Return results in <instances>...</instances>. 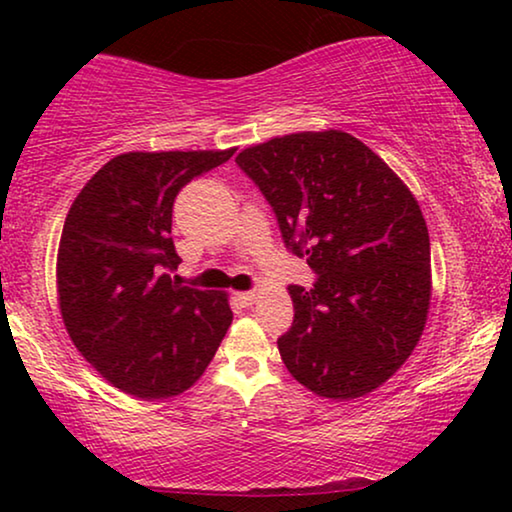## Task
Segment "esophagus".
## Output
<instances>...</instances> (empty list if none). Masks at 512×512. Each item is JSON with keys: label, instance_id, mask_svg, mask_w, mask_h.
<instances>
[{"label": "esophagus", "instance_id": "obj_1", "mask_svg": "<svg viewBox=\"0 0 512 512\" xmlns=\"http://www.w3.org/2000/svg\"><path fill=\"white\" fill-rule=\"evenodd\" d=\"M237 298H240L244 305H254L258 300V293L256 291H242V293H237Z\"/></svg>", "mask_w": 512, "mask_h": 512}]
</instances>
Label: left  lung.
Wrapping results in <instances>:
<instances>
[{"label":"left lung","instance_id":"8db88e82","mask_svg":"<svg viewBox=\"0 0 512 512\" xmlns=\"http://www.w3.org/2000/svg\"><path fill=\"white\" fill-rule=\"evenodd\" d=\"M275 209L286 247L317 272L289 286L293 326L277 340L312 394L352 401L415 352L431 307V244L403 179L342 130L291 132L237 153Z\"/></svg>","mask_w":512,"mask_h":512}]
</instances>
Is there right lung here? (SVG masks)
<instances>
[{"instance_id": "1", "label": "right lung", "mask_w": 512, "mask_h": 512, "mask_svg": "<svg viewBox=\"0 0 512 512\" xmlns=\"http://www.w3.org/2000/svg\"><path fill=\"white\" fill-rule=\"evenodd\" d=\"M235 151L121 153L69 207L55 263L62 321L83 359L123 394H184L233 324L228 293L174 275L181 258L170 233L177 193Z\"/></svg>"}]
</instances>
